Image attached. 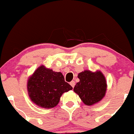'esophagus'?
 Here are the masks:
<instances>
[{
    "instance_id": "34e87169",
    "label": "esophagus",
    "mask_w": 134,
    "mask_h": 134,
    "mask_svg": "<svg viewBox=\"0 0 134 134\" xmlns=\"http://www.w3.org/2000/svg\"><path fill=\"white\" fill-rule=\"evenodd\" d=\"M70 85H71V86H72V87H74L75 85V81H73V80H72V81L70 83Z\"/></svg>"
}]
</instances>
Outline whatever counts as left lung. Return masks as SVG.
I'll return each instance as SVG.
<instances>
[{
    "label": "left lung",
    "instance_id": "8db88e82",
    "mask_svg": "<svg viewBox=\"0 0 134 134\" xmlns=\"http://www.w3.org/2000/svg\"><path fill=\"white\" fill-rule=\"evenodd\" d=\"M78 78L80 81L75 86L73 91L85 105H93L101 101L105 96L107 82L100 70L95 72L84 70L79 73Z\"/></svg>",
    "mask_w": 134,
    "mask_h": 134
}]
</instances>
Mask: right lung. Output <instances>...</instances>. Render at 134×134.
<instances>
[{
	"instance_id": "right-lung-1",
	"label": "right lung",
	"mask_w": 134,
	"mask_h": 134,
	"mask_svg": "<svg viewBox=\"0 0 134 134\" xmlns=\"http://www.w3.org/2000/svg\"><path fill=\"white\" fill-rule=\"evenodd\" d=\"M27 91L33 103L40 107L50 109L57 105L62 94L73 87L64 81L61 72L41 65L29 77Z\"/></svg>"
}]
</instances>
